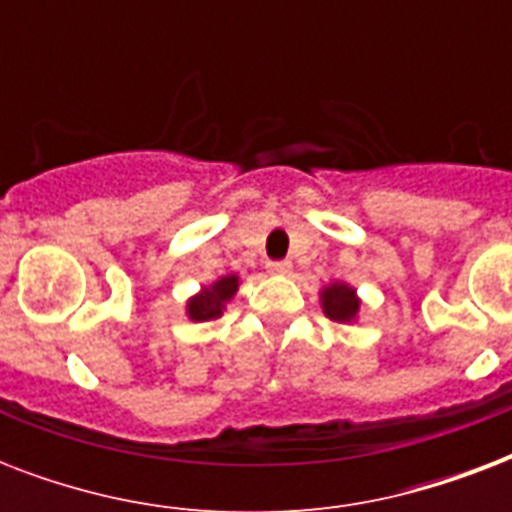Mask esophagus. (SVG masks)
Returning <instances> with one entry per match:
<instances>
[{"instance_id": "obj_1", "label": "esophagus", "mask_w": 512, "mask_h": 512, "mask_svg": "<svg viewBox=\"0 0 512 512\" xmlns=\"http://www.w3.org/2000/svg\"><path fill=\"white\" fill-rule=\"evenodd\" d=\"M265 268H268V273H271V276H287V273L292 271V265H289L287 260H279V263H276V260H271V263L265 265Z\"/></svg>"}]
</instances>
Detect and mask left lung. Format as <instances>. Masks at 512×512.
<instances>
[{
    "mask_svg": "<svg viewBox=\"0 0 512 512\" xmlns=\"http://www.w3.org/2000/svg\"><path fill=\"white\" fill-rule=\"evenodd\" d=\"M321 311L324 316L337 324H356L361 319V297H358L356 287H350L348 281H332L327 287H321L319 292Z\"/></svg>",
    "mask_w": 512,
    "mask_h": 512,
    "instance_id": "obj_1",
    "label": "left lung"
}]
</instances>
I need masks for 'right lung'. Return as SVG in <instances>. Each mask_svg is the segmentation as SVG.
Wrapping results in <instances>:
<instances>
[{"label":"right lung","instance_id":"add662e5","mask_svg":"<svg viewBox=\"0 0 512 512\" xmlns=\"http://www.w3.org/2000/svg\"><path fill=\"white\" fill-rule=\"evenodd\" d=\"M239 284L241 279L236 273H225L212 284H204L196 295L185 300V316L191 321H212L223 316L225 305L231 303L233 295L239 292Z\"/></svg>","mask_w":512,"mask_h":512}]
</instances>
